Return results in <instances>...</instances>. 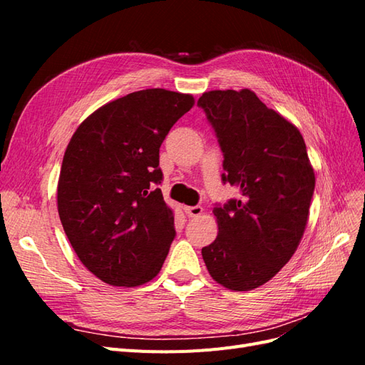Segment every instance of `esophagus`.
Wrapping results in <instances>:
<instances>
[{"instance_id":"esophagus-1","label":"esophagus","mask_w":365,"mask_h":365,"mask_svg":"<svg viewBox=\"0 0 365 365\" xmlns=\"http://www.w3.org/2000/svg\"><path fill=\"white\" fill-rule=\"evenodd\" d=\"M184 212H185V215L187 216H190V217H197V216H201L202 215V207L201 205H192V207H184Z\"/></svg>"}]
</instances>
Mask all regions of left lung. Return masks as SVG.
<instances>
[{"mask_svg": "<svg viewBox=\"0 0 365 365\" xmlns=\"http://www.w3.org/2000/svg\"><path fill=\"white\" fill-rule=\"evenodd\" d=\"M197 106L224 152L222 181L240 200L216 205L217 236L202 248L213 280L251 291L277 274L300 244L315 173L300 130L248 88L204 93Z\"/></svg>", "mask_w": 365, "mask_h": 365, "instance_id": "8db88e82", "label": "left lung"}]
</instances>
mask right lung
I'll return each mask as SVG.
<instances>
[{"mask_svg":"<svg viewBox=\"0 0 365 365\" xmlns=\"http://www.w3.org/2000/svg\"><path fill=\"white\" fill-rule=\"evenodd\" d=\"M195 105L163 88L101 106L73 134L62 160L58 212L77 257L96 277L134 288L160 272L175 237L157 184L160 148Z\"/></svg>","mask_w":365,"mask_h":365,"instance_id":"right-lung-1","label":"right lung"}]
</instances>
